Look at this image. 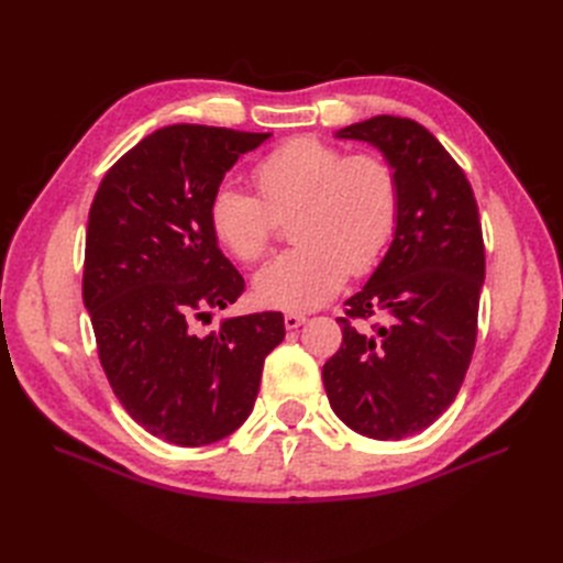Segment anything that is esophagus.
<instances>
[{
	"instance_id": "34e87169",
	"label": "esophagus",
	"mask_w": 563,
	"mask_h": 563,
	"mask_svg": "<svg viewBox=\"0 0 563 563\" xmlns=\"http://www.w3.org/2000/svg\"><path fill=\"white\" fill-rule=\"evenodd\" d=\"M305 321H308V317H305V314H296V312H288V314H284V327H286L288 331H294V329L302 327Z\"/></svg>"
}]
</instances>
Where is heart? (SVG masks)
I'll return each instance as SVG.
<instances>
[{"label":"heart","instance_id":"b5f03b06","mask_svg":"<svg viewBox=\"0 0 563 563\" xmlns=\"http://www.w3.org/2000/svg\"><path fill=\"white\" fill-rule=\"evenodd\" d=\"M261 196L220 183L209 201V225L232 255L263 258L277 216L291 218L294 249L263 265L253 291L265 308L308 312L327 305L350 272L380 258L399 213V183L376 155H347L317 135H296L253 168Z\"/></svg>","mask_w":563,"mask_h":563}]
</instances>
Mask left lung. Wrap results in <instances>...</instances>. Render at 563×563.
<instances>
[{"label": "left lung", "mask_w": 563, "mask_h": 563, "mask_svg": "<svg viewBox=\"0 0 563 563\" xmlns=\"http://www.w3.org/2000/svg\"><path fill=\"white\" fill-rule=\"evenodd\" d=\"M376 147L399 183L391 244L360 294L347 298L343 345L321 378L350 430L397 441L422 432L453 404L474 352L484 286V240L472 187L422 124L380 114L335 131ZM385 311L366 334L353 323Z\"/></svg>", "instance_id": "8db88e82"}]
</instances>
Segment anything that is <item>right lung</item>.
I'll return each mask as SVG.
<instances>
[{
	"instance_id": "add662e5",
	"label": "right lung",
	"mask_w": 563,
	"mask_h": 563,
	"mask_svg": "<svg viewBox=\"0 0 563 563\" xmlns=\"http://www.w3.org/2000/svg\"><path fill=\"white\" fill-rule=\"evenodd\" d=\"M269 135L157 129L110 168L91 203L84 308L100 364L126 413L168 444L207 446L240 428L286 333L282 312L197 331L244 291L209 225L211 195Z\"/></svg>"
}]
</instances>
